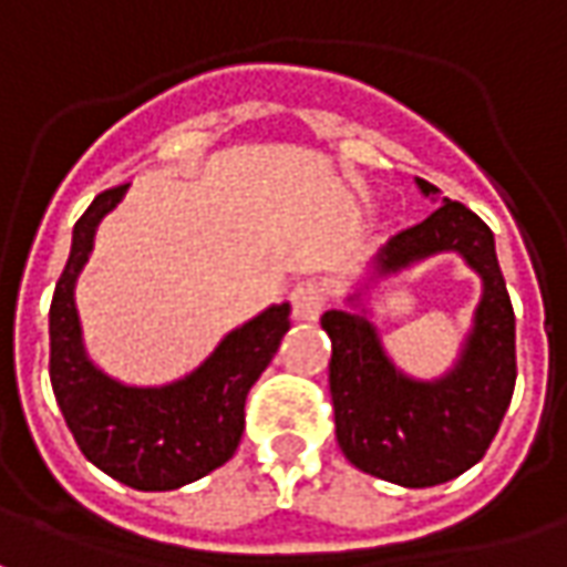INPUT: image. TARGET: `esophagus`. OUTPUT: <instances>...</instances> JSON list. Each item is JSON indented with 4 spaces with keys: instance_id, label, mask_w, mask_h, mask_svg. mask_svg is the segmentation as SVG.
Returning <instances> with one entry per match:
<instances>
[{
    "instance_id": "esophagus-1",
    "label": "esophagus",
    "mask_w": 567,
    "mask_h": 567,
    "mask_svg": "<svg viewBox=\"0 0 567 567\" xmlns=\"http://www.w3.org/2000/svg\"><path fill=\"white\" fill-rule=\"evenodd\" d=\"M324 307H328V288H324V282L307 279V282L295 285V291H291V309H295L297 321H316Z\"/></svg>"
}]
</instances>
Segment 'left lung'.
Returning a JSON list of instances; mask_svg holds the SVG:
<instances>
[{"instance_id": "obj_1", "label": "left lung", "mask_w": 567, "mask_h": 567, "mask_svg": "<svg viewBox=\"0 0 567 567\" xmlns=\"http://www.w3.org/2000/svg\"><path fill=\"white\" fill-rule=\"evenodd\" d=\"M425 221L401 230L370 260L346 309H328L321 328L331 337V401L337 443L358 471L404 488L440 486L474 467L498 434L516 385V319L501 276L495 236L474 212L440 197ZM458 254L481 276L484 291L460 358L443 378L416 381L381 346L363 297L389 275L434 254Z\"/></svg>"}]
</instances>
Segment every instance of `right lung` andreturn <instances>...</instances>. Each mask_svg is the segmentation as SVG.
I'll return each mask as SVG.
<instances>
[{"instance_id":"obj_1","label":"right lung","mask_w":567,"mask_h":567,"mask_svg":"<svg viewBox=\"0 0 567 567\" xmlns=\"http://www.w3.org/2000/svg\"><path fill=\"white\" fill-rule=\"evenodd\" d=\"M130 185L103 190L72 230L66 270L51 300V385L84 458L140 492H169L221 467L246 427V398L291 328V307L272 303L239 324L199 368L166 385H127L84 349L75 285L96 227Z\"/></svg>"}]
</instances>
